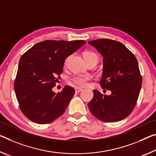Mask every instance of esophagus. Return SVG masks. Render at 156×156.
<instances>
[{
	"mask_svg": "<svg viewBox=\"0 0 156 156\" xmlns=\"http://www.w3.org/2000/svg\"><path fill=\"white\" fill-rule=\"evenodd\" d=\"M75 90H76V93H79L80 91L83 90V88L79 87H75Z\"/></svg>",
	"mask_w": 156,
	"mask_h": 156,
	"instance_id": "1",
	"label": "esophagus"
}]
</instances>
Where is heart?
<instances>
[{"label":"heart","instance_id":"obj_1","mask_svg":"<svg viewBox=\"0 0 156 156\" xmlns=\"http://www.w3.org/2000/svg\"><path fill=\"white\" fill-rule=\"evenodd\" d=\"M83 58L85 61L90 60H95L98 61V56L95 53L91 51H85L83 53ZM91 78L90 74H78L71 78V81L78 86H85L87 85L88 80Z\"/></svg>","mask_w":156,"mask_h":156}]
</instances>
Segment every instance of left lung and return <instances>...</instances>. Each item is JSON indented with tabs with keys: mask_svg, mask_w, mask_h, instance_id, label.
Returning a JSON list of instances; mask_svg holds the SVG:
<instances>
[{
	"mask_svg": "<svg viewBox=\"0 0 156 156\" xmlns=\"http://www.w3.org/2000/svg\"><path fill=\"white\" fill-rule=\"evenodd\" d=\"M89 44L103 57L100 84L103 89L111 91L110 95H103L98 90H94L89 109L103 122L122 120L134 109L142 87V78L137 58L117 41L98 39L89 41Z\"/></svg>",
	"mask_w": 156,
	"mask_h": 156,
	"instance_id": "8db88e82",
	"label": "left lung"
}]
</instances>
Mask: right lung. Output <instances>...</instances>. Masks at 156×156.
<instances>
[{
	"label": "right lung",
	"mask_w": 156,
	"mask_h": 156,
	"mask_svg": "<svg viewBox=\"0 0 156 156\" xmlns=\"http://www.w3.org/2000/svg\"><path fill=\"white\" fill-rule=\"evenodd\" d=\"M85 43L83 40H46L21 56L14 87L19 108L28 119L46 124L65 112L75 90L66 85L56 94L52 89L59 81L66 58Z\"/></svg>",
	"instance_id": "add662e5"
}]
</instances>
